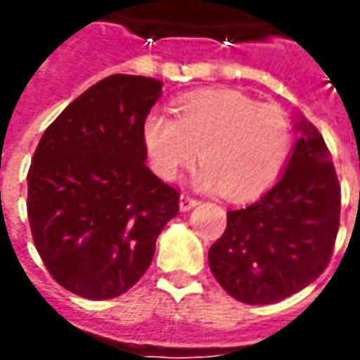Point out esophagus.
<instances>
[{"instance_id":"esophagus-1","label":"esophagus","mask_w":360,"mask_h":360,"mask_svg":"<svg viewBox=\"0 0 360 360\" xmlns=\"http://www.w3.org/2000/svg\"><path fill=\"white\" fill-rule=\"evenodd\" d=\"M196 204H198V200H196L195 196L181 195V198H179L181 212H188V210H191V208H195Z\"/></svg>"}]
</instances>
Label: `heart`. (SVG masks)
Listing matches in <instances>:
<instances>
[{
    "label": "heart",
    "mask_w": 360,
    "mask_h": 360,
    "mask_svg": "<svg viewBox=\"0 0 360 360\" xmlns=\"http://www.w3.org/2000/svg\"><path fill=\"white\" fill-rule=\"evenodd\" d=\"M142 141L158 177L177 181L196 158L202 169L196 185L224 191L231 200H249L276 181L291 148V125L278 105L257 103L231 90L185 98L175 119L152 111Z\"/></svg>",
    "instance_id": "1"
}]
</instances>
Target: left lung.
I'll return each mask as SVG.
<instances>
[{"mask_svg":"<svg viewBox=\"0 0 360 360\" xmlns=\"http://www.w3.org/2000/svg\"><path fill=\"white\" fill-rule=\"evenodd\" d=\"M281 179L247 208L227 212L208 250L214 278L233 299L271 304L326 270L340 229L341 188L332 154L307 119Z\"/></svg>","mask_w":360,"mask_h":360,"instance_id":"1","label":"left lung"}]
</instances>
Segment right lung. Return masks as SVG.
<instances>
[{
  "label": "right lung",
  "instance_id": "1",
  "mask_svg": "<svg viewBox=\"0 0 360 360\" xmlns=\"http://www.w3.org/2000/svg\"><path fill=\"white\" fill-rule=\"evenodd\" d=\"M162 81L105 77L44 131L28 169L36 250L67 291L103 301L144 276L179 191L146 167L142 125Z\"/></svg>",
  "mask_w": 360,
  "mask_h": 360
}]
</instances>
